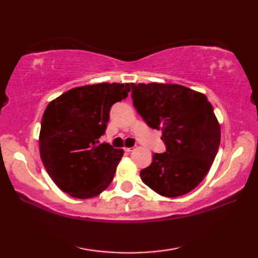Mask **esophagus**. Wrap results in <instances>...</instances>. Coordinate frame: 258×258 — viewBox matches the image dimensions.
Returning <instances> with one entry per match:
<instances>
[{"mask_svg":"<svg viewBox=\"0 0 258 258\" xmlns=\"http://www.w3.org/2000/svg\"><path fill=\"white\" fill-rule=\"evenodd\" d=\"M124 151H125L126 153H130V152L133 151V147H124Z\"/></svg>","mask_w":258,"mask_h":258,"instance_id":"34e87169","label":"esophagus"}]
</instances>
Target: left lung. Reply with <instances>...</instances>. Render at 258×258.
<instances>
[{
  "mask_svg": "<svg viewBox=\"0 0 258 258\" xmlns=\"http://www.w3.org/2000/svg\"><path fill=\"white\" fill-rule=\"evenodd\" d=\"M133 105L151 128L161 130L164 153H154L141 178L157 194L177 197L194 189L210 171L221 142L212 104L177 84H131Z\"/></svg>",
  "mask_w": 258,
  "mask_h": 258,
  "instance_id": "8db88e82",
  "label": "left lung"
}]
</instances>
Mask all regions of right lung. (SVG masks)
I'll list each match as a JSON object with an SVG mask.
<instances>
[{"label":"right lung","instance_id":"1","mask_svg":"<svg viewBox=\"0 0 258 258\" xmlns=\"http://www.w3.org/2000/svg\"><path fill=\"white\" fill-rule=\"evenodd\" d=\"M130 84L101 83L65 92L48 104L41 122L40 153L57 187L75 199L101 194L113 180L123 150L100 143L113 104Z\"/></svg>","mask_w":258,"mask_h":258}]
</instances>
